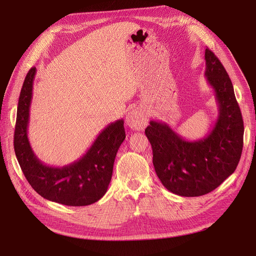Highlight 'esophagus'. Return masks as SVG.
<instances>
[{"instance_id": "obj_1", "label": "esophagus", "mask_w": 256, "mask_h": 256, "mask_svg": "<svg viewBox=\"0 0 256 256\" xmlns=\"http://www.w3.org/2000/svg\"><path fill=\"white\" fill-rule=\"evenodd\" d=\"M148 114L142 108H135L126 115L128 126L135 130H143L148 124Z\"/></svg>"}]
</instances>
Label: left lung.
Listing matches in <instances>:
<instances>
[{
  "instance_id": "obj_1",
  "label": "left lung",
  "mask_w": 256,
  "mask_h": 256,
  "mask_svg": "<svg viewBox=\"0 0 256 256\" xmlns=\"http://www.w3.org/2000/svg\"><path fill=\"white\" fill-rule=\"evenodd\" d=\"M204 76L216 96L219 114L208 135L184 140L167 124L150 121L145 135L160 182L173 194L206 195L234 172L243 150L244 122L232 80L214 54L206 48Z\"/></svg>"
}]
</instances>
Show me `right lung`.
I'll list each match as a JSON object with an SVG mask.
<instances>
[{
    "instance_id": "right-lung-1",
    "label": "right lung",
    "mask_w": 256,
    "mask_h": 256,
    "mask_svg": "<svg viewBox=\"0 0 256 256\" xmlns=\"http://www.w3.org/2000/svg\"><path fill=\"white\" fill-rule=\"evenodd\" d=\"M36 67L26 74L20 90L14 132V152L24 176L44 198L70 206H84L98 201L112 178L113 165L121 143L126 139L124 119L108 124L86 154L76 162L52 167L34 154L28 138L30 106Z\"/></svg>"
}]
</instances>
